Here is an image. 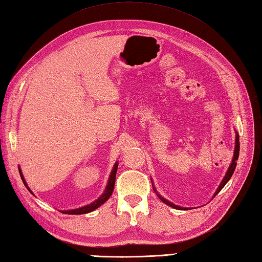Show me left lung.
Wrapping results in <instances>:
<instances>
[{
  "label": "left lung",
  "instance_id": "left-lung-1",
  "mask_svg": "<svg viewBox=\"0 0 262 262\" xmlns=\"http://www.w3.org/2000/svg\"><path fill=\"white\" fill-rule=\"evenodd\" d=\"M239 152H240V141H239V135H237V132L235 131V147H234L233 158H232V161H231V164H230V166H229V169H228V171H226L224 178L222 179V182H221V184L219 185V187H217L216 191H215V193H214V196H216V195L220 193V190L224 187V186L226 185V183H228L229 180H230V178L232 177V175H233V172H234V170H235V167H236V160H237V158H239ZM151 183H152V188H154V190L156 191L157 196H158L159 199H160V201H161V202H164L166 205L170 206V207H172V208H176V210H189V208H187V207H182V206L175 205V204H173V203H171V202H169L168 200H166L165 197H162V196L158 193V191H157L156 187L154 186V182H152V180H151ZM214 196H213V197H214Z\"/></svg>",
  "mask_w": 262,
  "mask_h": 262
}]
</instances>
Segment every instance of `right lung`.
Returning a JSON list of instances; mask_svg holds the SVG:
<instances>
[{"label": "right lung", "instance_id": "obj_1", "mask_svg": "<svg viewBox=\"0 0 262 262\" xmlns=\"http://www.w3.org/2000/svg\"><path fill=\"white\" fill-rule=\"evenodd\" d=\"M118 166H119V162L116 161L115 164H114V166H113V169H112L111 173H110V177H108V180H107L106 187H105V189H104L103 194H102L100 197H98L97 200H95L94 202L91 203V204H89V205H85V206L78 207V208H74V210H67V211H60V212L65 213V214H72V215L86 214V213L93 212L94 210H96V208L100 207L101 205H103L104 203H105V202L110 199V196H111L112 193H113L114 184H115V176H116V171H118ZM19 172H20V176H21L22 182H23V184H25L27 189H28L29 191H30V193H31L32 195H34V194L32 193V190H31L30 188H29V186H28V184H27V182H26L25 177H23V173H22V171H21L20 166H19Z\"/></svg>", "mask_w": 262, "mask_h": 262}]
</instances>
